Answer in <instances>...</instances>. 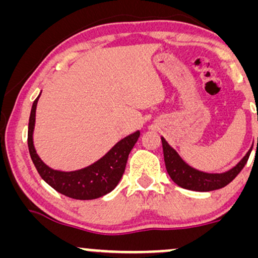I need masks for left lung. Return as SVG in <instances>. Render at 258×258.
I'll use <instances>...</instances> for the list:
<instances>
[{
    "mask_svg": "<svg viewBox=\"0 0 258 258\" xmlns=\"http://www.w3.org/2000/svg\"><path fill=\"white\" fill-rule=\"evenodd\" d=\"M161 142L162 150H164L165 165H166L167 173L170 174L171 179L177 185H179L180 188L195 191H211L229 184L246 165L251 149H252L251 148L246 155L232 170L223 173H206L203 172V171L195 170V168L189 166L188 164H185L178 155V153L165 141L164 137H161Z\"/></svg>",
    "mask_w": 258,
    "mask_h": 258,
    "instance_id": "left-lung-1",
    "label": "left lung"
}]
</instances>
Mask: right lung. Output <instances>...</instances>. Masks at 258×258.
Masks as SVG:
<instances>
[{
	"label": "right lung",
	"mask_w": 258,
	"mask_h": 258,
	"mask_svg": "<svg viewBox=\"0 0 258 258\" xmlns=\"http://www.w3.org/2000/svg\"><path fill=\"white\" fill-rule=\"evenodd\" d=\"M40 96L32 104L28 130V147L31 160L36 167L38 174L47 184H49L58 193L78 200H92L110 193L120 182L125 172L128 154L136 142L138 141L139 131L122 138L105 154L103 158L90 166L81 170L64 171L53 170L48 167L37 155L32 141V133L36 117V105Z\"/></svg>",
	"instance_id": "1"
}]
</instances>
